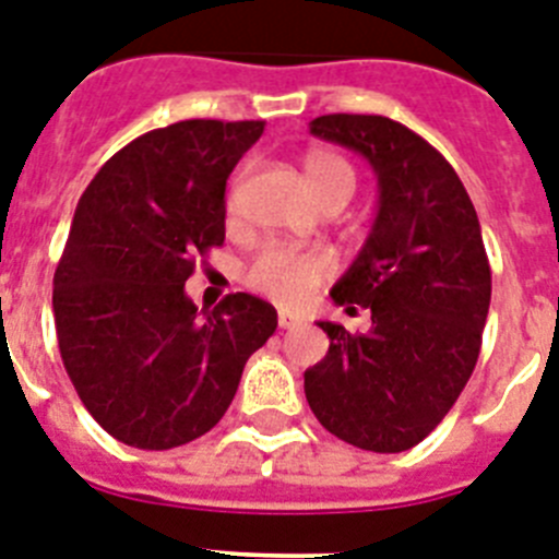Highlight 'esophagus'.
Wrapping results in <instances>:
<instances>
[{
    "label": "esophagus",
    "instance_id": "obj_1",
    "mask_svg": "<svg viewBox=\"0 0 559 559\" xmlns=\"http://www.w3.org/2000/svg\"><path fill=\"white\" fill-rule=\"evenodd\" d=\"M302 322V319H299V316L296 313H288V310H280V328L283 330H290V328H296V324Z\"/></svg>",
    "mask_w": 559,
    "mask_h": 559
}]
</instances>
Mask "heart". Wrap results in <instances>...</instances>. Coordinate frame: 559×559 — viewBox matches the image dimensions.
<instances>
[{
  "label": "heart",
  "instance_id": "obj_1",
  "mask_svg": "<svg viewBox=\"0 0 559 559\" xmlns=\"http://www.w3.org/2000/svg\"><path fill=\"white\" fill-rule=\"evenodd\" d=\"M302 173L316 201L330 195V192H347V195H353L355 190L353 165L335 151H328V147H313V151L305 153ZM226 212L235 218L237 185L231 187L229 199H226ZM330 271H333V263H330V257L322 254V251L265 249L251 263L246 280H249V285L254 290H260V294H265L274 302L290 308V305L305 302L328 280Z\"/></svg>",
  "mask_w": 559,
  "mask_h": 559
}]
</instances>
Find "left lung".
Instances as JSON below:
<instances>
[{
  "label": "left lung",
  "instance_id": "8db88e82",
  "mask_svg": "<svg viewBox=\"0 0 559 559\" xmlns=\"http://www.w3.org/2000/svg\"><path fill=\"white\" fill-rule=\"evenodd\" d=\"M310 133L372 165L380 206L358 260L333 288L372 328L319 322L330 349L305 372L316 419L360 451L400 453L442 423L476 369L492 274L456 170L412 128L378 114H324Z\"/></svg>",
  "mask_w": 559,
  "mask_h": 559
}]
</instances>
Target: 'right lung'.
Returning <instances> with one entry per match:
<instances>
[{
    "label": "right lung",
    "instance_id": "add662e5",
    "mask_svg": "<svg viewBox=\"0 0 559 559\" xmlns=\"http://www.w3.org/2000/svg\"><path fill=\"white\" fill-rule=\"evenodd\" d=\"M263 120H181L100 167L52 280L58 347L92 417L131 448L167 451L218 426L276 310L229 294L204 316L185 283L224 246L226 179Z\"/></svg>",
    "mask_w": 559,
    "mask_h": 559
}]
</instances>
